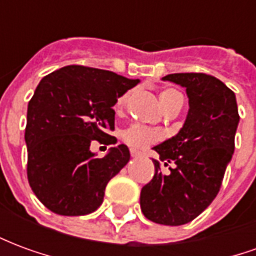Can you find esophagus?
<instances>
[{
    "mask_svg": "<svg viewBox=\"0 0 256 256\" xmlns=\"http://www.w3.org/2000/svg\"><path fill=\"white\" fill-rule=\"evenodd\" d=\"M130 155H132V158H140V156H141V152H138V150H130Z\"/></svg>",
    "mask_w": 256,
    "mask_h": 256,
    "instance_id": "obj_1",
    "label": "esophagus"
}]
</instances>
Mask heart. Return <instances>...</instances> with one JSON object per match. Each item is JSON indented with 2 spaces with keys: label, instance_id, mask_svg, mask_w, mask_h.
Masks as SVG:
<instances>
[{
  "label": "heart",
  "instance_id": "heart-1",
  "mask_svg": "<svg viewBox=\"0 0 256 256\" xmlns=\"http://www.w3.org/2000/svg\"><path fill=\"white\" fill-rule=\"evenodd\" d=\"M128 97V94H123L122 97L118 98V110H120L126 104ZM181 98H182V94L176 89H164L159 93V101H160V106L163 110H166L167 106H172V102L181 100ZM122 138L128 146H132L134 150H145L146 146H150V144H154L160 138V134L150 128H145L141 124H134V126H130L123 132Z\"/></svg>",
  "mask_w": 256,
  "mask_h": 256
}]
</instances>
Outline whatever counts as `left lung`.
I'll return each instance as SVG.
<instances>
[{
    "label": "left lung",
    "instance_id": "8db88e82",
    "mask_svg": "<svg viewBox=\"0 0 256 256\" xmlns=\"http://www.w3.org/2000/svg\"><path fill=\"white\" fill-rule=\"evenodd\" d=\"M186 89L189 110L174 137L154 146L170 172L163 174L152 159L155 176L141 189L142 214L160 225L188 224L212 203L234 152L240 120L236 96L224 82L207 74H170L163 76Z\"/></svg>",
    "mask_w": 256,
    "mask_h": 256
}]
</instances>
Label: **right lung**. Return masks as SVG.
<instances>
[{"label":"right lung","mask_w":256,"mask_h":256,"mask_svg":"<svg viewBox=\"0 0 256 256\" xmlns=\"http://www.w3.org/2000/svg\"><path fill=\"white\" fill-rule=\"evenodd\" d=\"M140 79L84 66H67L41 79L27 108L26 145L28 182L46 208L58 215L93 212L106 184L130 160L124 144L104 158L90 150L93 140L115 128L118 98Z\"/></svg>","instance_id":"obj_1"}]
</instances>
